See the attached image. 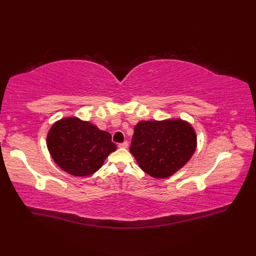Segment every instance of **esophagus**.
Returning a JSON list of instances; mask_svg holds the SVG:
<instances>
[{
  "label": "esophagus",
  "instance_id": "esophagus-1",
  "mask_svg": "<svg viewBox=\"0 0 256 256\" xmlns=\"http://www.w3.org/2000/svg\"><path fill=\"white\" fill-rule=\"evenodd\" d=\"M118 147H120V148H127V147H128V142L125 141V142H122V143H120Z\"/></svg>",
  "mask_w": 256,
  "mask_h": 256
}]
</instances>
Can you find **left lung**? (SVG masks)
Instances as JSON below:
<instances>
[{
	"mask_svg": "<svg viewBox=\"0 0 256 256\" xmlns=\"http://www.w3.org/2000/svg\"><path fill=\"white\" fill-rule=\"evenodd\" d=\"M196 147V132L188 122L142 120L134 127L130 152L145 173L166 178L187 164Z\"/></svg>",
	"mask_w": 256,
	"mask_h": 256,
	"instance_id": "1",
	"label": "left lung"
}]
</instances>
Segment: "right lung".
Instances as JSON below:
<instances>
[{
    "instance_id": "right-lung-1",
    "label": "right lung",
    "mask_w": 256,
    "mask_h": 256,
    "mask_svg": "<svg viewBox=\"0 0 256 256\" xmlns=\"http://www.w3.org/2000/svg\"><path fill=\"white\" fill-rule=\"evenodd\" d=\"M47 145L54 162L74 176L94 174L116 150L109 132L76 118L54 124L47 136Z\"/></svg>"
}]
</instances>
